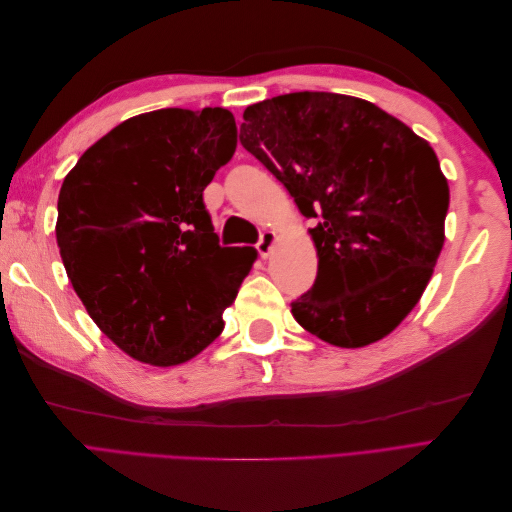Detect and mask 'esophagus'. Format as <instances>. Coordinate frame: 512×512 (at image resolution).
<instances>
[{"label":"esophagus","mask_w":512,"mask_h":512,"mask_svg":"<svg viewBox=\"0 0 512 512\" xmlns=\"http://www.w3.org/2000/svg\"><path fill=\"white\" fill-rule=\"evenodd\" d=\"M275 241H277V235L273 230H265L262 232V237H260V241L256 243V250H258V254H260V258H267L269 254H271V250H273V245H275Z\"/></svg>","instance_id":"obj_1"}]
</instances>
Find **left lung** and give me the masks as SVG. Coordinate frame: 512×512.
<instances>
[{
  "mask_svg": "<svg viewBox=\"0 0 512 512\" xmlns=\"http://www.w3.org/2000/svg\"><path fill=\"white\" fill-rule=\"evenodd\" d=\"M243 119L241 145L318 220V275L290 303L294 320L339 348L386 337L421 299L444 245L436 151L376 104L329 91L262 100Z\"/></svg>",
  "mask_w": 512,
  "mask_h": 512,
  "instance_id": "1",
  "label": "left lung"
}]
</instances>
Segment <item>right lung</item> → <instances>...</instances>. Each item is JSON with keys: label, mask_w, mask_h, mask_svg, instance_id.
I'll return each mask as SVG.
<instances>
[{"label": "right lung", "mask_w": 512, "mask_h": 512, "mask_svg": "<svg viewBox=\"0 0 512 512\" xmlns=\"http://www.w3.org/2000/svg\"><path fill=\"white\" fill-rule=\"evenodd\" d=\"M237 149L226 108H160L119 123L61 183L57 245L74 292L132 359L173 367L224 331L254 247H222L203 203Z\"/></svg>", "instance_id": "1"}]
</instances>
